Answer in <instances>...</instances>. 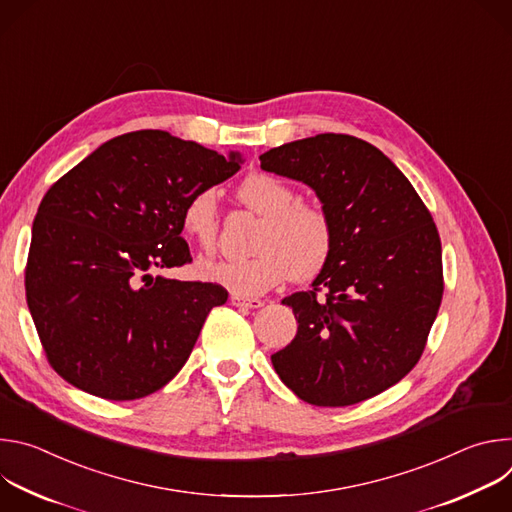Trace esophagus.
Returning a JSON list of instances; mask_svg holds the SVG:
<instances>
[{"label":"esophagus","instance_id":"obj_1","mask_svg":"<svg viewBox=\"0 0 512 512\" xmlns=\"http://www.w3.org/2000/svg\"><path fill=\"white\" fill-rule=\"evenodd\" d=\"M231 304L239 306V308H251V310L263 306V302L259 298H247V296H239V294L231 296Z\"/></svg>","mask_w":512,"mask_h":512}]
</instances>
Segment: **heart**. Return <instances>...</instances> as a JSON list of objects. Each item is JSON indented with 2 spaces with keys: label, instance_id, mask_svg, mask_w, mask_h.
Listing matches in <instances>:
<instances>
[{
  "label": "heart",
  "instance_id": "heart-1",
  "mask_svg": "<svg viewBox=\"0 0 512 512\" xmlns=\"http://www.w3.org/2000/svg\"><path fill=\"white\" fill-rule=\"evenodd\" d=\"M239 198L263 223L257 229L255 255L247 259H214L200 265L208 281L239 296H259L285 277H316L332 257L336 231L330 212L318 202L298 200L296 190L271 174H251L239 186ZM184 235L200 249H210L218 235V202L212 188L192 192L180 214Z\"/></svg>",
  "mask_w": 512,
  "mask_h": 512
}]
</instances>
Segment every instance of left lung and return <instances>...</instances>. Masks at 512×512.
Masks as SVG:
<instances>
[{
	"label": "left lung",
	"instance_id": "8db88e82",
	"mask_svg": "<svg viewBox=\"0 0 512 512\" xmlns=\"http://www.w3.org/2000/svg\"><path fill=\"white\" fill-rule=\"evenodd\" d=\"M265 172L308 184L336 243L312 289L283 300L298 334L271 354L302 401L346 407L399 383L423 354L442 304V241L403 172L369 141L320 133L259 156Z\"/></svg>",
	"mask_w": 512,
	"mask_h": 512
}]
</instances>
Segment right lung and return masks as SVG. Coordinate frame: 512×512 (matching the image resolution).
Instances as JSON below:
<instances>
[{
	"label": "right lung",
	"instance_id": "right-lung-1",
	"mask_svg": "<svg viewBox=\"0 0 512 512\" xmlns=\"http://www.w3.org/2000/svg\"><path fill=\"white\" fill-rule=\"evenodd\" d=\"M196 141L141 129L105 141L44 194L26 263V302L50 367L72 387L133 401L168 385L208 312L229 298L218 283L154 269L190 263L180 237L186 198L239 172Z\"/></svg>",
	"mask_w": 512,
	"mask_h": 512
}]
</instances>
